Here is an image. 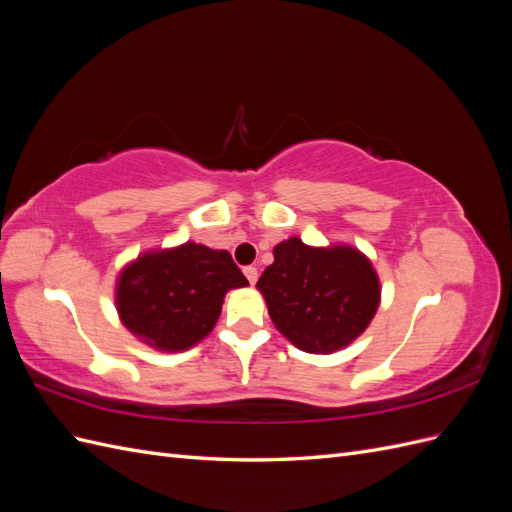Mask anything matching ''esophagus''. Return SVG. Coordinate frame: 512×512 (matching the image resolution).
I'll list each match as a JSON object with an SVG mask.
<instances>
[{
    "instance_id": "1",
    "label": "esophagus",
    "mask_w": 512,
    "mask_h": 512,
    "mask_svg": "<svg viewBox=\"0 0 512 512\" xmlns=\"http://www.w3.org/2000/svg\"><path fill=\"white\" fill-rule=\"evenodd\" d=\"M243 273H245L247 280H250V284H256V280H258V269L256 267H243Z\"/></svg>"
}]
</instances>
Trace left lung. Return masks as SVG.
Instances as JSON below:
<instances>
[{"mask_svg":"<svg viewBox=\"0 0 512 512\" xmlns=\"http://www.w3.org/2000/svg\"><path fill=\"white\" fill-rule=\"evenodd\" d=\"M258 280L269 316L299 350L331 354L359 337L380 303L371 262L354 247H309L292 237Z\"/></svg>","mask_w":512,"mask_h":512,"instance_id":"1","label":"left lung"}]
</instances>
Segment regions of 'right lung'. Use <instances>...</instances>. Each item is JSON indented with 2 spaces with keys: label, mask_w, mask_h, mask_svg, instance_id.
<instances>
[{
  "label": "right lung",
  "mask_w": 512,
  "mask_h": 512,
  "mask_svg": "<svg viewBox=\"0 0 512 512\" xmlns=\"http://www.w3.org/2000/svg\"><path fill=\"white\" fill-rule=\"evenodd\" d=\"M247 286L226 250L183 243L149 252L119 275L117 312L145 344L177 352L211 333L230 288Z\"/></svg>",
  "instance_id": "obj_1"
}]
</instances>
